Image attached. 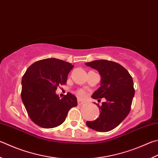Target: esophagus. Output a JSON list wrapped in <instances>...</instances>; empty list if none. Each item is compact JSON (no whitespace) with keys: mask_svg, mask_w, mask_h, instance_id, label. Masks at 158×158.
I'll list each match as a JSON object with an SVG mask.
<instances>
[{"mask_svg":"<svg viewBox=\"0 0 158 158\" xmlns=\"http://www.w3.org/2000/svg\"><path fill=\"white\" fill-rule=\"evenodd\" d=\"M83 104H84V103H83L81 101H80V100H78V105L79 106H82Z\"/></svg>","mask_w":158,"mask_h":158,"instance_id":"obj_1","label":"esophagus"}]
</instances>
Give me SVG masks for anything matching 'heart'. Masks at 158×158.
Segmentation results:
<instances>
[{
  "instance_id": "heart-1",
  "label": "heart",
  "mask_w": 158,
  "mask_h": 158,
  "mask_svg": "<svg viewBox=\"0 0 158 158\" xmlns=\"http://www.w3.org/2000/svg\"><path fill=\"white\" fill-rule=\"evenodd\" d=\"M76 94L77 97L80 99H84L87 96V93L86 91L83 90V89H79V90H77L76 91Z\"/></svg>"
}]
</instances>
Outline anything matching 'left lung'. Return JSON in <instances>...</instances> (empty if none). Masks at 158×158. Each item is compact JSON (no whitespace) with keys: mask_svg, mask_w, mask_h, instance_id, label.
Segmentation results:
<instances>
[{"mask_svg":"<svg viewBox=\"0 0 158 158\" xmlns=\"http://www.w3.org/2000/svg\"><path fill=\"white\" fill-rule=\"evenodd\" d=\"M85 65L99 72L101 86L93 93L92 98H104L99 106V118L87 121L89 128L99 132H108L116 128L129 113L135 94L133 81L128 70L116 62L108 60H97L85 63ZM100 100V99H99Z\"/></svg>","mask_w":158,"mask_h":158,"instance_id":"left-lung-1","label":"left lung"}]
</instances>
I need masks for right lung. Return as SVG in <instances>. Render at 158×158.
<instances>
[{
	"mask_svg": "<svg viewBox=\"0 0 158 158\" xmlns=\"http://www.w3.org/2000/svg\"><path fill=\"white\" fill-rule=\"evenodd\" d=\"M74 65L57 59L34 62L22 79L21 98L34 124L45 128L64 123L68 111L77 106L76 97L70 93L61 99L56 94L60 85L66 84L68 74Z\"/></svg>",
	"mask_w": 158,
	"mask_h": 158,
	"instance_id": "add662e5",
	"label": "right lung"
}]
</instances>
